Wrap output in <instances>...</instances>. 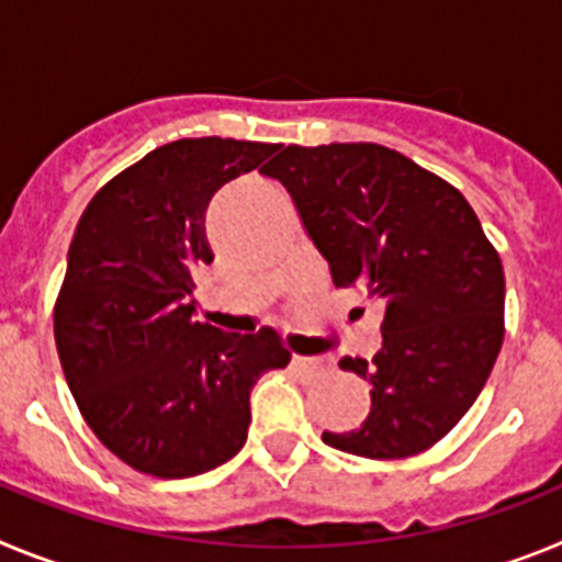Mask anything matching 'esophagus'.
Wrapping results in <instances>:
<instances>
[{"instance_id":"34e87169","label":"esophagus","mask_w":562,"mask_h":562,"mask_svg":"<svg viewBox=\"0 0 562 562\" xmlns=\"http://www.w3.org/2000/svg\"><path fill=\"white\" fill-rule=\"evenodd\" d=\"M292 366L301 371H306V374H321V371L329 366V362L324 360V357H304V355H292Z\"/></svg>"}]
</instances>
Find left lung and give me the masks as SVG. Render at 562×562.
Wrapping results in <instances>:
<instances>
[{"mask_svg":"<svg viewBox=\"0 0 562 562\" xmlns=\"http://www.w3.org/2000/svg\"><path fill=\"white\" fill-rule=\"evenodd\" d=\"M261 173L290 191L335 286L385 304L382 349L340 360L371 382L369 416L324 441L362 459L434 448L470 411L504 342V267L470 202L376 143L286 146Z\"/></svg>","mask_w":562,"mask_h":562,"instance_id":"left-lung-1","label":"left lung"}]
</instances>
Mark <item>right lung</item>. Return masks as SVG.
Returning <instances> with one entry per match:
<instances>
[{
	"mask_svg": "<svg viewBox=\"0 0 562 562\" xmlns=\"http://www.w3.org/2000/svg\"><path fill=\"white\" fill-rule=\"evenodd\" d=\"M276 143L186 137L154 148L92 196L67 252L53 329L78 411L128 467L188 479L245 448L250 389L284 369L272 329L193 321V270L211 265L207 202ZM265 168V166H261Z\"/></svg>",
	"mask_w": 562,
	"mask_h": 562,
	"instance_id": "1",
	"label": "right lung"
}]
</instances>
